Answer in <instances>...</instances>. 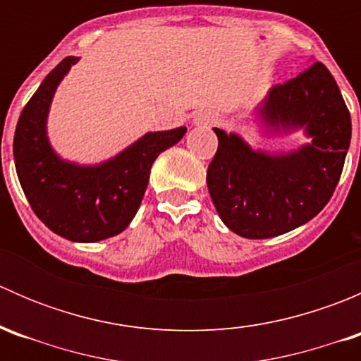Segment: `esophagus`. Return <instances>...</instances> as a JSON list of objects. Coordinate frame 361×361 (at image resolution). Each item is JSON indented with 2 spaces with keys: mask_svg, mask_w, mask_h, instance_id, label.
Here are the masks:
<instances>
[{
  "mask_svg": "<svg viewBox=\"0 0 361 361\" xmlns=\"http://www.w3.org/2000/svg\"><path fill=\"white\" fill-rule=\"evenodd\" d=\"M218 123V115L213 113L211 110H202L199 113H195L194 116V126L197 127H211V126H216Z\"/></svg>",
  "mask_w": 361,
  "mask_h": 361,
  "instance_id": "34e87169",
  "label": "esophagus"
}]
</instances>
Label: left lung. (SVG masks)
Segmentation results:
<instances>
[{
	"instance_id": "1",
	"label": "left lung",
	"mask_w": 361,
	"mask_h": 361,
	"mask_svg": "<svg viewBox=\"0 0 361 361\" xmlns=\"http://www.w3.org/2000/svg\"><path fill=\"white\" fill-rule=\"evenodd\" d=\"M253 115L264 136L304 130L309 141L288 152H267L214 127L218 150L206 183L232 232L267 239L307 224L330 201L351 143V116L322 63L269 89Z\"/></svg>"
}]
</instances>
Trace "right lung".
I'll return each instance as SVG.
<instances>
[{
    "label": "right lung",
    "instance_id": "right-lung-1",
    "mask_svg": "<svg viewBox=\"0 0 361 361\" xmlns=\"http://www.w3.org/2000/svg\"><path fill=\"white\" fill-rule=\"evenodd\" d=\"M78 59L61 61L24 106L13 136V160L36 216L68 241L96 243L126 231L143 201L152 164L187 129L147 133L99 164L63 159L50 143L47 122L57 87Z\"/></svg>",
    "mask_w": 361,
    "mask_h": 361
}]
</instances>
